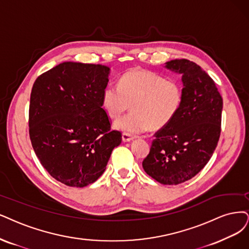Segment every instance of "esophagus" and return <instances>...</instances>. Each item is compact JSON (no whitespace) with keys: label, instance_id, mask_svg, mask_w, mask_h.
Segmentation results:
<instances>
[{"label":"esophagus","instance_id":"1","mask_svg":"<svg viewBox=\"0 0 249 249\" xmlns=\"http://www.w3.org/2000/svg\"><path fill=\"white\" fill-rule=\"evenodd\" d=\"M122 141L123 142H129L131 141H133V137L129 134H126V133H123L122 134Z\"/></svg>","mask_w":249,"mask_h":249}]
</instances>
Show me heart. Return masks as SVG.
Instances as JSON below:
<instances>
[{
	"mask_svg": "<svg viewBox=\"0 0 249 249\" xmlns=\"http://www.w3.org/2000/svg\"><path fill=\"white\" fill-rule=\"evenodd\" d=\"M180 83L146 70L125 72L118 84L103 92V107L110 118H118L131 107L132 112L114 123L117 130L134 135L152 128L159 130L176 118L182 104Z\"/></svg>",
	"mask_w": 249,
	"mask_h": 249,
	"instance_id": "heart-1",
	"label": "heart"
}]
</instances>
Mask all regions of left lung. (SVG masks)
Segmentation results:
<instances>
[{"label": "left lung", "mask_w": 249, "mask_h": 249, "mask_svg": "<svg viewBox=\"0 0 249 249\" xmlns=\"http://www.w3.org/2000/svg\"><path fill=\"white\" fill-rule=\"evenodd\" d=\"M165 64L181 75L182 104L176 118L155 133L142 167L162 185H178L194 178L213 156L220 135L223 98L214 81L195 62L174 59Z\"/></svg>", "instance_id": "1"}]
</instances>
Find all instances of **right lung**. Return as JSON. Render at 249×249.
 I'll return each mask as SVG.
<instances>
[{"label":"right lung","mask_w":249,"mask_h":249,"mask_svg":"<svg viewBox=\"0 0 249 249\" xmlns=\"http://www.w3.org/2000/svg\"><path fill=\"white\" fill-rule=\"evenodd\" d=\"M109 68L67 61L36 78L29 126L34 151L52 178L69 187L94 182L122 134L103 107Z\"/></svg>","instance_id":"obj_1"}]
</instances>
